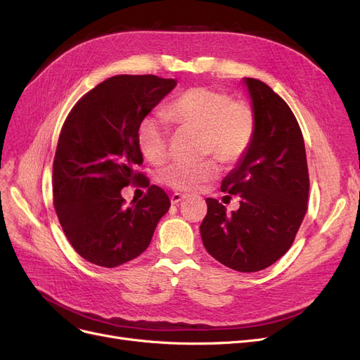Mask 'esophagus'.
<instances>
[{
    "instance_id": "obj_1",
    "label": "esophagus",
    "mask_w": 360,
    "mask_h": 360,
    "mask_svg": "<svg viewBox=\"0 0 360 360\" xmlns=\"http://www.w3.org/2000/svg\"><path fill=\"white\" fill-rule=\"evenodd\" d=\"M183 198H184V197H183L181 193H172V195H171V204L177 205Z\"/></svg>"
}]
</instances>
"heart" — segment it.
Wrapping results in <instances>:
<instances>
[{"label": "heart", "mask_w": 360, "mask_h": 360, "mask_svg": "<svg viewBox=\"0 0 360 360\" xmlns=\"http://www.w3.org/2000/svg\"><path fill=\"white\" fill-rule=\"evenodd\" d=\"M165 117L177 129L198 130L201 155H213L225 165L240 160L254 141L257 118L252 106L231 96L209 89L192 86L167 105ZM138 147L151 163H160L168 155L169 127L160 117L150 115L136 130ZM217 165L213 160L200 163H172L159 174L165 186L191 192L216 179Z\"/></svg>", "instance_id": "obj_1"}]
</instances>
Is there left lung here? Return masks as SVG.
Returning a JSON list of instances; mask_svg holds the SVG:
<instances>
[{
  "label": "left lung",
  "mask_w": 360,
  "mask_h": 360,
  "mask_svg": "<svg viewBox=\"0 0 360 360\" xmlns=\"http://www.w3.org/2000/svg\"><path fill=\"white\" fill-rule=\"evenodd\" d=\"M257 118L254 141L221 191L240 197L237 212L207 198L200 226L213 258L237 271L271 266L291 248L308 209L307 151L296 117L264 82L245 78Z\"/></svg>",
  "instance_id": "obj_1"
}]
</instances>
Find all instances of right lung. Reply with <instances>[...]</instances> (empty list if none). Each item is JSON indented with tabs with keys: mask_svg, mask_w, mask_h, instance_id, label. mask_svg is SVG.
<instances>
[{
	"mask_svg": "<svg viewBox=\"0 0 360 360\" xmlns=\"http://www.w3.org/2000/svg\"><path fill=\"white\" fill-rule=\"evenodd\" d=\"M176 79L117 75L82 96L63 124L52 168L53 205L68 240L84 259L117 267L148 248L171 201L143 172L139 123ZM139 182L143 200L124 207L121 189Z\"/></svg>",
	"mask_w": 360,
	"mask_h": 360,
	"instance_id": "add662e5",
	"label": "right lung"
}]
</instances>
